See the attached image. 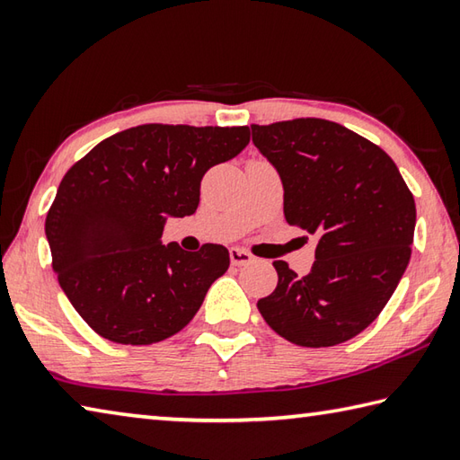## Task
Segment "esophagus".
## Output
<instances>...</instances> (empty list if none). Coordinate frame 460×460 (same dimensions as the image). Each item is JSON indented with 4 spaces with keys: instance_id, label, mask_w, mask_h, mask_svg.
I'll return each mask as SVG.
<instances>
[{
    "instance_id": "1",
    "label": "esophagus",
    "mask_w": 460,
    "mask_h": 460,
    "mask_svg": "<svg viewBox=\"0 0 460 460\" xmlns=\"http://www.w3.org/2000/svg\"><path fill=\"white\" fill-rule=\"evenodd\" d=\"M254 256L251 252L243 251V248H230V262L234 264V267H243V264L252 262Z\"/></svg>"
}]
</instances>
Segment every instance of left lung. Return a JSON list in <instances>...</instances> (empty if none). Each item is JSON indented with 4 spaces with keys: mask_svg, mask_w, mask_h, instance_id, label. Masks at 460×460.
I'll use <instances>...</instances> for the list:
<instances>
[{
    "mask_svg": "<svg viewBox=\"0 0 460 460\" xmlns=\"http://www.w3.org/2000/svg\"><path fill=\"white\" fill-rule=\"evenodd\" d=\"M252 141L283 180L285 217L317 236L299 277L275 261L279 285L256 307L301 348H332L380 315L410 262L416 204L384 149L325 119L251 125Z\"/></svg>",
    "mask_w": 460,
    "mask_h": 460,
    "instance_id": "8db88e82",
    "label": "left lung"
}]
</instances>
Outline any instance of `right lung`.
<instances>
[{"label": "right lung", "instance_id": "right-lung-1", "mask_svg": "<svg viewBox=\"0 0 460 460\" xmlns=\"http://www.w3.org/2000/svg\"><path fill=\"white\" fill-rule=\"evenodd\" d=\"M248 141V127L149 123L107 137L68 169L46 238L62 291L93 332L151 345L190 323L230 254L165 246L164 226L196 212L201 177Z\"/></svg>", "mask_w": 460, "mask_h": 460}]
</instances>
